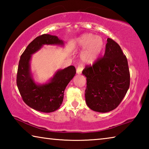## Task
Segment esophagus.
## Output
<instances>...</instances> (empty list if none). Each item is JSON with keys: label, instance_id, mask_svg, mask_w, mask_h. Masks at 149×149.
<instances>
[{"label": "esophagus", "instance_id": "1", "mask_svg": "<svg viewBox=\"0 0 149 149\" xmlns=\"http://www.w3.org/2000/svg\"><path fill=\"white\" fill-rule=\"evenodd\" d=\"M83 70H84V65L82 64H79L77 68V73L78 74H81Z\"/></svg>", "mask_w": 149, "mask_h": 149}]
</instances>
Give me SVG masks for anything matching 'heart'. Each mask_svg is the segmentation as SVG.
<instances>
[{
    "label": "heart",
    "mask_w": 149,
    "mask_h": 149,
    "mask_svg": "<svg viewBox=\"0 0 149 149\" xmlns=\"http://www.w3.org/2000/svg\"><path fill=\"white\" fill-rule=\"evenodd\" d=\"M78 49H84L81 54V58L85 64H92L101 52L104 47L102 37L91 33H86L78 37L76 40Z\"/></svg>",
    "instance_id": "1"
}]
</instances>
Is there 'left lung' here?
<instances>
[{"mask_svg":"<svg viewBox=\"0 0 149 149\" xmlns=\"http://www.w3.org/2000/svg\"><path fill=\"white\" fill-rule=\"evenodd\" d=\"M82 73L87 77L85 101L95 112H108L115 109L130 87L127 58L112 39H107L104 56L92 65H87Z\"/></svg>","mask_w":149,"mask_h":149,"instance_id":"left-lung-1","label":"left lung"}]
</instances>
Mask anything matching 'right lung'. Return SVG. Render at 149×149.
Segmentation results:
<instances>
[{
    "label": "right lung",
    "instance_id": "obj_1",
    "mask_svg": "<svg viewBox=\"0 0 149 149\" xmlns=\"http://www.w3.org/2000/svg\"><path fill=\"white\" fill-rule=\"evenodd\" d=\"M43 45H63L56 36L43 34L35 38L27 47L20 56L17 68L16 84L24 102L33 109L49 113L58 109L62 104L64 90L76 73L74 65L58 71L48 84L37 85L33 79L29 69L32 54Z\"/></svg>",
    "mask_w": 149,
    "mask_h": 149
}]
</instances>
